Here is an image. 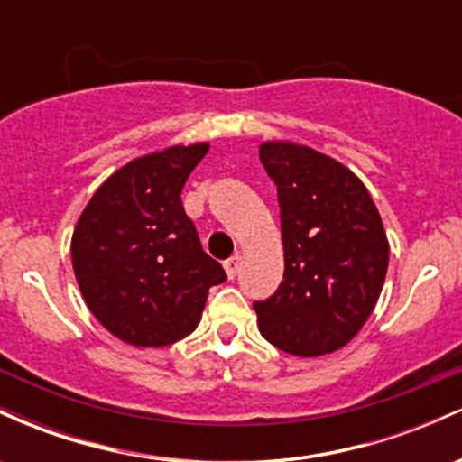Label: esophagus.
<instances>
[{
  "label": "esophagus",
  "instance_id": "34e87169",
  "mask_svg": "<svg viewBox=\"0 0 462 462\" xmlns=\"http://www.w3.org/2000/svg\"><path fill=\"white\" fill-rule=\"evenodd\" d=\"M224 267H226L227 278H235V275L238 273V269H241V256H238V254H235V256H232V258H227Z\"/></svg>",
  "mask_w": 462,
  "mask_h": 462
}]
</instances>
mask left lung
Returning <instances> with one entry per match:
<instances>
[{
    "label": "left lung",
    "instance_id": "1",
    "mask_svg": "<svg viewBox=\"0 0 462 462\" xmlns=\"http://www.w3.org/2000/svg\"><path fill=\"white\" fill-rule=\"evenodd\" d=\"M261 162L278 187L284 278L254 301L258 330L301 358L346 347L378 304L389 241L367 187L326 153L291 141L261 145Z\"/></svg>",
    "mask_w": 462,
    "mask_h": 462
}]
</instances>
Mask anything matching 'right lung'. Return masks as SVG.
I'll return each instance as SVG.
<instances>
[{"mask_svg": "<svg viewBox=\"0 0 462 462\" xmlns=\"http://www.w3.org/2000/svg\"><path fill=\"white\" fill-rule=\"evenodd\" d=\"M208 147L171 145L124 164L95 190L73 230L79 293L106 330L134 347L189 337L210 286L226 280L180 198Z\"/></svg>", "mask_w": 462, "mask_h": 462, "instance_id": "add662e5", "label": "right lung"}]
</instances>
